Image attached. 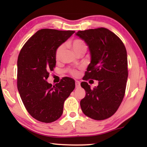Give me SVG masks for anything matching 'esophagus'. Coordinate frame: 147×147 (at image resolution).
I'll return each mask as SVG.
<instances>
[{
  "label": "esophagus",
  "mask_w": 147,
  "mask_h": 147,
  "mask_svg": "<svg viewBox=\"0 0 147 147\" xmlns=\"http://www.w3.org/2000/svg\"><path fill=\"white\" fill-rule=\"evenodd\" d=\"M75 84H76V88H78L80 87V82L79 81H76L75 82Z\"/></svg>",
  "instance_id": "1"
}]
</instances>
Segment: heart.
I'll return each mask as SVG.
<instances>
[{
    "mask_svg": "<svg viewBox=\"0 0 147 147\" xmlns=\"http://www.w3.org/2000/svg\"><path fill=\"white\" fill-rule=\"evenodd\" d=\"M69 45L71 47L74 53H75L76 54H78V55L84 54L87 51V49H88V45H87V44L83 40H82V39H74L71 43L69 44ZM63 49H64L63 45H59L58 48H57L56 51V53H55V57H56V61H59L61 59ZM68 71L69 72V73L74 76H75L78 74L77 71L75 70H73V69H69Z\"/></svg>",
    "mask_w": 147,
    "mask_h": 147,
    "instance_id": "1",
    "label": "heart"
}]
</instances>
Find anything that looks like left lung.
Instances as JSON below:
<instances>
[{"label":"left lung","instance_id":"obj_1","mask_svg":"<svg viewBox=\"0 0 147 147\" xmlns=\"http://www.w3.org/2000/svg\"><path fill=\"white\" fill-rule=\"evenodd\" d=\"M76 35L86 42L91 54L84 80L98 81L93 89L86 82L81 83L86 93L81 109L89 117L104 120L116 112L124 98L128 74L126 50L120 38L105 28L78 31Z\"/></svg>","mask_w":147,"mask_h":147}]
</instances>
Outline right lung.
I'll list each match as a JSON object with an SVG mask.
<instances>
[{
	"instance_id": "add662e5",
	"label": "right lung",
	"mask_w": 147,
	"mask_h": 147,
	"mask_svg": "<svg viewBox=\"0 0 147 147\" xmlns=\"http://www.w3.org/2000/svg\"><path fill=\"white\" fill-rule=\"evenodd\" d=\"M74 31L39 30L24 45L17 59V89L26 110L43 123L56 121L63 113V104L75 88L73 79L65 77L55 86L47 82L56 66L58 47Z\"/></svg>"
}]
</instances>
